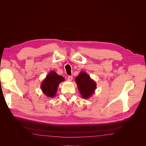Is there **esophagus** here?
<instances>
[{
	"label": "esophagus",
	"mask_w": 146,
	"mask_h": 146,
	"mask_svg": "<svg viewBox=\"0 0 146 146\" xmlns=\"http://www.w3.org/2000/svg\"><path fill=\"white\" fill-rule=\"evenodd\" d=\"M68 80L69 81H72V76H68Z\"/></svg>",
	"instance_id": "esophagus-1"
}]
</instances>
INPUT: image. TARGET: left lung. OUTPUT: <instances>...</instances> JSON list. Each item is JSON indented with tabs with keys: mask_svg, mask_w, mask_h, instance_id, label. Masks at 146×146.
Returning a JSON list of instances; mask_svg holds the SVG:
<instances>
[{
	"mask_svg": "<svg viewBox=\"0 0 146 146\" xmlns=\"http://www.w3.org/2000/svg\"><path fill=\"white\" fill-rule=\"evenodd\" d=\"M76 82L79 92L83 99L91 98L96 89V83L85 72H80L76 77Z\"/></svg>",
	"mask_w": 146,
	"mask_h": 146,
	"instance_id": "8db88e82",
	"label": "left lung"
}]
</instances>
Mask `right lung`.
Segmentation results:
<instances>
[{"label": "right lung", "instance_id": "1", "mask_svg": "<svg viewBox=\"0 0 146 146\" xmlns=\"http://www.w3.org/2000/svg\"><path fill=\"white\" fill-rule=\"evenodd\" d=\"M64 80V78L52 70L48 73L41 84V89L46 96L54 98L57 92L59 84Z\"/></svg>", "mask_w": 146, "mask_h": 146}]
</instances>
